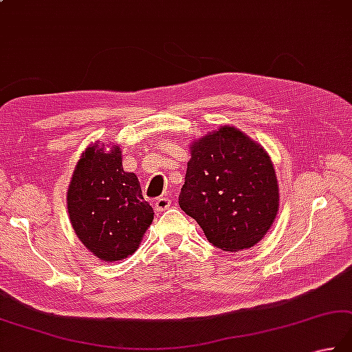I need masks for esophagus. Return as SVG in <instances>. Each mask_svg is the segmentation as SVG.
I'll list each match as a JSON object with an SVG mask.
<instances>
[{
  "label": "esophagus",
  "instance_id": "obj_1",
  "mask_svg": "<svg viewBox=\"0 0 352 352\" xmlns=\"http://www.w3.org/2000/svg\"><path fill=\"white\" fill-rule=\"evenodd\" d=\"M170 208V199L166 197H162L155 199V210L157 212H164L166 209Z\"/></svg>",
  "mask_w": 352,
  "mask_h": 352
}]
</instances>
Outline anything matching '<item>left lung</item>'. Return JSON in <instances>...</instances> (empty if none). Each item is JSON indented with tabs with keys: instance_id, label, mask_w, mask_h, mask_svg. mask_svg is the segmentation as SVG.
Masks as SVG:
<instances>
[{
	"instance_id": "left-lung-1",
	"label": "left lung",
	"mask_w": 352,
	"mask_h": 352,
	"mask_svg": "<svg viewBox=\"0 0 352 352\" xmlns=\"http://www.w3.org/2000/svg\"><path fill=\"white\" fill-rule=\"evenodd\" d=\"M180 208L224 252L250 249L279 209V186L265 149L235 126H219L190 144Z\"/></svg>"
}]
</instances>
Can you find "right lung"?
<instances>
[{"label":"right lung","instance_id":"obj_1","mask_svg":"<svg viewBox=\"0 0 352 352\" xmlns=\"http://www.w3.org/2000/svg\"><path fill=\"white\" fill-rule=\"evenodd\" d=\"M76 235L94 256L114 263L133 254L154 219L139 178L122 166V149L94 143L82 154L67 192Z\"/></svg>","mask_w":352,"mask_h":352}]
</instances>
